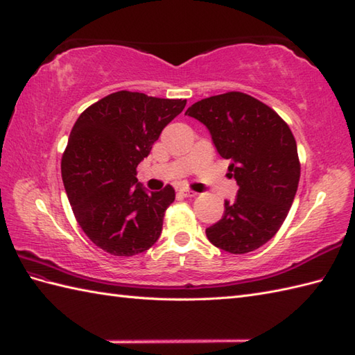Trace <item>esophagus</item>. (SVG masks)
<instances>
[{
  "label": "esophagus",
  "mask_w": 355,
  "mask_h": 355,
  "mask_svg": "<svg viewBox=\"0 0 355 355\" xmlns=\"http://www.w3.org/2000/svg\"><path fill=\"white\" fill-rule=\"evenodd\" d=\"M180 194H182L184 198H196V196H198V193L190 190V188H182V190H180Z\"/></svg>",
  "instance_id": "1"
}]
</instances>
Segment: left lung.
I'll return each instance as SVG.
<instances>
[{
    "mask_svg": "<svg viewBox=\"0 0 355 355\" xmlns=\"http://www.w3.org/2000/svg\"><path fill=\"white\" fill-rule=\"evenodd\" d=\"M185 115L207 125L239 185L235 200H225L222 220L207 230L208 240L235 255L261 248L296 196L301 162L293 133L272 107L239 91L203 98Z\"/></svg>",
    "mask_w": 355,
    "mask_h": 355,
    "instance_id": "left-lung-1",
    "label": "left lung"
}]
</instances>
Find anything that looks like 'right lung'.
I'll return each mask as SVG.
<instances>
[{
	"label": "right lung",
	"mask_w": 355,
	"mask_h": 355,
	"mask_svg": "<svg viewBox=\"0 0 355 355\" xmlns=\"http://www.w3.org/2000/svg\"><path fill=\"white\" fill-rule=\"evenodd\" d=\"M185 105L182 98L118 91L77 118L62 155V180L77 223L107 254L137 255L159 239L175 188L147 193L137 167Z\"/></svg>",
	"instance_id": "obj_1"
}]
</instances>
